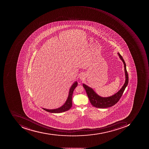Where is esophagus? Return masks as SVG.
<instances>
[{"label":"esophagus","mask_w":149,"mask_h":149,"mask_svg":"<svg viewBox=\"0 0 149 149\" xmlns=\"http://www.w3.org/2000/svg\"><path fill=\"white\" fill-rule=\"evenodd\" d=\"M83 78V77H82V76H81V77H80V79H82V80Z\"/></svg>","instance_id":"obj_1"}]
</instances>
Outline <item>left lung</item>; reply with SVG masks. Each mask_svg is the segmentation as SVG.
Returning <instances> with one entry per match:
<instances>
[{
  "label": "left lung",
  "instance_id": "obj_1",
  "mask_svg": "<svg viewBox=\"0 0 149 149\" xmlns=\"http://www.w3.org/2000/svg\"><path fill=\"white\" fill-rule=\"evenodd\" d=\"M118 54L120 58L121 59L123 62L124 63L126 78L125 84L118 92L111 96L108 97H102L97 95L91 88L85 84H83V86L87 94L91 104L94 107L99 108H106L114 106L119 101L128 84V76L127 71L125 62L120 54L119 53H118Z\"/></svg>",
  "mask_w": 149,
  "mask_h": 149
}]
</instances>
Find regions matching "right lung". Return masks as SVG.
Here are the masks:
<instances>
[{
	"mask_svg": "<svg viewBox=\"0 0 149 149\" xmlns=\"http://www.w3.org/2000/svg\"><path fill=\"white\" fill-rule=\"evenodd\" d=\"M77 86V82H75L73 83V85L72 86L69 90V94L67 100L62 106L59 108L55 109H47L45 108H42L43 110L47 111V112L53 113H59L64 112L66 111L69 110L71 107H72V93L74 89L76 88V87Z\"/></svg>",
	"mask_w": 149,
	"mask_h": 149,
	"instance_id": "right-lung-1",
	"label": "right lung"
}]
</instances>
